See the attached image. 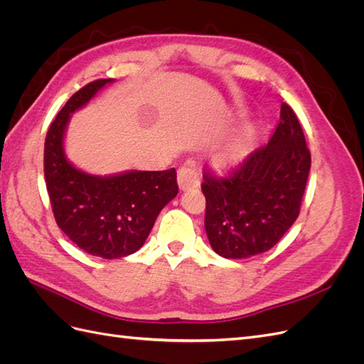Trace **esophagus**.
Instances as JSON below:
<instances>
[{
  "label": "esophagus",
  "mask_w": 364,
  "mask_h": 364,
  "mask_svg": "<svg viewBox=\"0 0 364 364\" xmlns=\"http://www.w3.org/2000/svg\"><path fill=\"white\" fill-rule=\"evenodd\" d=\"M178 183L182 191L197 188L200 185V176L193 167H181L178 170Z\"/></svg>",
  "instance_id": "1"
}]
</instances>
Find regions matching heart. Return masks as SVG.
Segmentation results:
<instances>
[{"label":"heart","mask_w":364,"mask_h":364,"mask_svg":"<svg viewBox=\"0 0 364 364\" xmlns=\"http://www.w3.org/2000/svg\"><path fill=\"white\" fill-rule=\"evenodd\" d=\"M245 156V146L241 142H232L220 150L214 156V162L220 168H229L240 162Z\"/></svg>","instance_id":"heart-1"}]
</instances>
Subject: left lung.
<instances>
[{"label":"left lung","mask_w":364,"mask_h":364,"mask_svg":"<svg viewBox=\"0 0 364 364\" xmlns=\"http://www.w3.org/2000/svg\"><path fill=\"white\" fill-rule=\"evenodd\" d=\"M311 155L293 109L264 146L226 178L203 174L205 229L220 257L241 259L272 249L299 215Z\"/></svg>","instance_id":"8db88e82"}]
</instances>
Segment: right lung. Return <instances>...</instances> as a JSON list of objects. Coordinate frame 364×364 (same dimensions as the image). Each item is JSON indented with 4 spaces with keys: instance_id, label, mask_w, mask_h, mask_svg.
<instances>
[{
    "instance_id": "right-lung-1",
    "label": "right lung",
    "mask_w": 364,
    "mask_h": 364,
    "mask_svg": "<svg viewBox=\"0 0 364 364\" xmlns=\"http://www.w3.org/2000/svg\"><path fill=\"white\" fill-rule=\"evenodd\" d=\"M114 79L87 83L51 123L43 149V174L58 226L86 253L105 259L132 255L142 247L162 208L178 196L176 170H129L90 174L65 155L71 115Z\"/></svg>"
}]
</instances>
